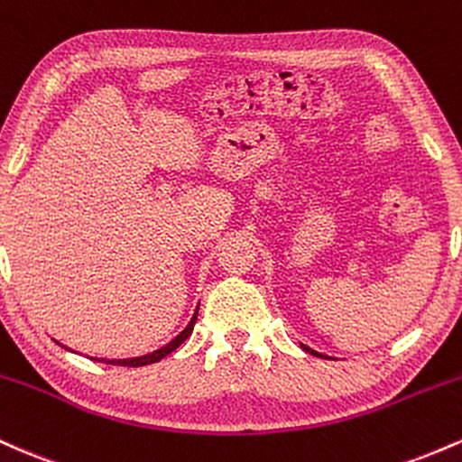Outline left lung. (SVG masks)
Instances as JSON below:
<instances>
[{"mask_svg":"<svg viewBox=\"0 0 462 462\" xmlns=\"http://www.w3.org/2000/svg\"><path fill=\"white\" fill-rule=\"evenodd\" d=\"M300 347L304 349V352L312 354V356H319V358H330V356H326V354H319V352H317V349H312V347H309V346H304V343H300Z\"/></svg>","mask_w":462,"mask_h":462,"instance_id":"1","label":"left lung"}]
</instances>
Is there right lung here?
Here are the masks:
<instances>
[{
  "instance_id": "obj_1",
  "label": "right lung",
  "mask_w": 462,
  "mask_h": 462,
  "mask_svg": "<svg viewBox=\"0 0 462 462\" xmlns=\"http://www.w3.org/2000/svg\"><path fill=\"white\" fill-rule=\"evenodd\" d=\"M198 310H199V304H198V309H195L193 317H190V321L187 323V328H184V330L180 332L176 338H171V341L164 343L162 347L153 349V352H150V354H143V356H134V358H97V356H88V358L97 360V363H106V365H119V367H145V365L158 363V360H162L164 356H167V354H171L173 349H178L190 337L195 321H198ZM58 346H62V343H58ZM62 347H65L67 352H73L71 347H67V346H62ZM73 354H78V352H73Z\"/></svg>"
}]
</instances>
